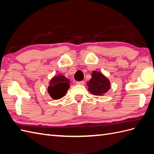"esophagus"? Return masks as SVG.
<instances>
[{
	"label": "esophagus",
	"instance_id": "1",
	"mask_svg": "<svg viewBox=\"0 0 154 154\" xmlns=\"http://www.w3.org/2000/svg\"><path fill=\"white\" fill-rule=\"evenodd\" d=\"M76 84L78 85H84V81H80V82H76Z\"/></svg>",
	"mask_w": 154,
	"mask_h": 154
}]
</instances>
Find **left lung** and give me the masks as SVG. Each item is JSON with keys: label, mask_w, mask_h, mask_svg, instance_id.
Segmentation results:
<instances>
[{"label": "left lung", "mask_w": 154, "mask_h": 154, "mask_svg": "<svg viewBox=\"0 0 154 154\" xmlns=\"http://www.w3.org/2000/svg\"><path fill=\"white\" fill-rule=\"evenodd\" d=\"M91 76L87 84L89 91L93 95H103L110 89V81L102 73L93 71Z\"/></svg>", "instance_id": "obj_1"}]
</instances>
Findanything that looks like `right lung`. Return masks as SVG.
Segmentation results:
<instances>
[{"mask_svg":"<svg viewBox=\"0 0 154 154\" xmlns=\"http://www.w3.org/2000/svg\"><path fill=\"white\" fill-rule=\"evenodd\" d=\"M69 88L70 80L63 75H58L50 80L48 91L52 99H59L66 94Z\"/></svg>","mask_w":154,"mask_h":154,"instance_id":"right-lung-1","label":"right lung"}]
</instances>
